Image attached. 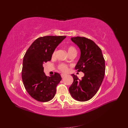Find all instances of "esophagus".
Returning <instances> with one entry per match:
<instances>
[{"label": "esophagus", "mask_w": 128, "mask_h": 128, "mask_svg": "<svg viewBox=\"0 0 128 128\" xmlns=\"http://www.w3.org/2000/svg\"><path fill=\"white\" fill-rule=\"evenodd\" d=\"M66 75V74H61V77H64Z\"/></svg>", "instance_id": "1"}]
</instances>
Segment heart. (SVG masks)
<instances>
[{"mask_svg": "<svg viewBox=\"0 0 128 128\" xmlns=\"http://www.w3.org/2000/svg\"><path fill=\"white\" fill-rule=\"evenodd\" d=\"M67 51H68V53L69 54H71L72 53H76V50L75 48L74 47H73V46H69V47L67 48ZM56 52V51L53 52V53L52 54L53 56H55ZM58 68H59V70H60L62 72H65V71H66L67 69V66L64 64H61L59 66H58Z\"/></svg>", "mask_w": 128, "mask_h": 128, "instance_id": "heart-1", "label": "heart"}]
</instances>
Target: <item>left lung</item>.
I'll use <instances>...</instances> for the list:
<instances>
[{
	"label": "left lung",
	"mask_w": 128,
	"mask_h": 128,
	"mask_svg": "<svg viewBox=\"0 0 128 128\" xmlns=\"http://www.w3.org/2000/svg\"><path fill=\"white\" fill-rule=\"evenodd\" d=\"M72 41L80 51V59L75 67L84 76L79 80L72 74L74 81L69 88L72 97L79 102L91 99L98 91L104 76L105 64L102 50L91 40L83 37H72Z\"/></svg>",
	"instance_id": "obj_1"
}]
</instances>
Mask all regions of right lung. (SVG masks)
<instances>
[{"instance_id":"right-lung-1","label":"right lung","mask_w":128,"mask_h":128,"mask_svg":"<svg viewBox=\"0 0 128 128\" xmlns=\"http://www.w3.org/2000/svg\"><path fill=\"white\" fill-rule=\"evenodd\" d=\"M66 37L48 36L38 38L31 45L24 57L23 83L27 92L38 102H49L56 94V87L61 77L56 72L46 76L43 64L51 60L53 52Z\"/></svg>"}]
</instances>
